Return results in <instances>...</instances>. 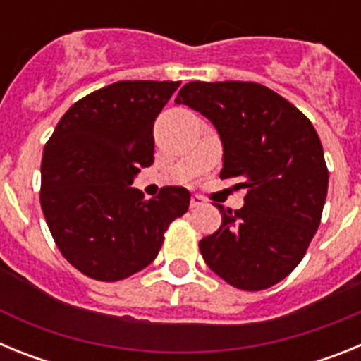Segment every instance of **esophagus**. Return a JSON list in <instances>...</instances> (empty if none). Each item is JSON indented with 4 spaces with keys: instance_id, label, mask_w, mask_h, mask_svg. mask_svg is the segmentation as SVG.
I'll list each match as a JSON object with an SVG mask.
<instances>
[{
    "instance_id": "34e87169",
    "label": "esophagus",
    "mask_w": 361,
    "mask_h": 361,
    "mask_svg": "<svg viewBox=\"0 0 361 361\" xmlns=\"http://www.w3.org/2000/svg\"><path fill=\"white\" fill-rule=\"evenodd\" d=\"M202 204H204V199L200 195H193V197H191V200H190L191 208H199V206H202Z\"/></svg>"
}]
</instances>
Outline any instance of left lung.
Here are the masks:
<instances>
[{
	"instance_id": "1",
	"label": "left lung",
	"mask_w": 361,
	"mask_h": 361,
	"mask_svg": "<svg viewBox=\"0 0 361 361\" xmlns=\"http://www.w3.org/2000/svg\"><path fill=\"white\" fill-rule=\"evenodd\" d=\"M175 103L208 117L224 148L220 178H237L244 206L219 204L222 224L199 242L204 262L233 288L262 291L304 258L327 197L329 171L311 121L258 82L191 81Z\"/></svg>"
}]
</instances>
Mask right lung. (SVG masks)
I'll list each match as a JSON object with an SVG mask.
<instances>
[{"instance_id":"right-lung-1","label":"right lung","mask_w":361,"mask_h":361,"mask_svg":"<svg viewBox=\"0 0 361 361\" xmlns=\"http://www.w3.org/2000/svg\"><path fill=\"white\" fill-rule=\"evenodd\" d=\"M180 81H117L68 108L44 145L41 208L63 257L82 275L117 282L155 260L190 191L145 200L133 177L153 162V123Z\"/></svg>"}]
</instances>
